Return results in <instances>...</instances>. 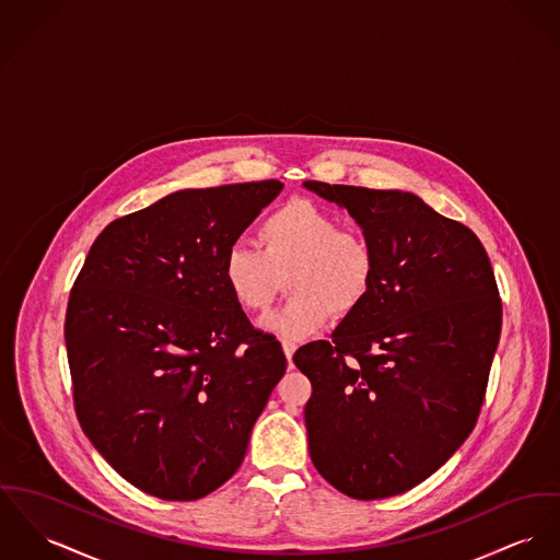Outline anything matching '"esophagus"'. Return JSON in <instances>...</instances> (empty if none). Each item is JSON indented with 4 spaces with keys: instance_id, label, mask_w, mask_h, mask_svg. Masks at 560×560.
I'll return each instance as SVG.
<instances>
[{
    "instance_id": "esophagus-1",
    "label": "esophagus",
    "mask_w": 560,
    "mask_h": 560,
    "mask_svg": "<svg viewBox=\"0 0 560 560\" xmlns=\"http://www.w3.org/2000/svg\"><path fill=\"white\" fill-rule=\"evenodd\" d=\"M281 347H283V353H285L288 362L292 364V355H294V351L299 349V345L292 343V341H283V343H281Z\"/></svg>"
}]
</instances>
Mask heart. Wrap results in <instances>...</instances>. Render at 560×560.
Segmentation results:
<instances>
[{
  "label": "heart",
  "mask_w": 560,
  "mask_h": 560,
  "mask_svg": "<svg viewBox=\"0 0 560 560\" xmlns=\"http://www.w3.org/2000/svg\"><path fill=\"white\" fill-rule=\"evenodd\" d=\"M259 249L232 245L221 277L232 301L247 313H264L277 299L283 277L292 294L261 328L301 341L324 328L332 313L351 315L375 279L371 241L341 228L339 217L311 200L294 198L258 225Z\"/></svg>",
  "instance_id": "heart-1"
}]
</instances>
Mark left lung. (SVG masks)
I'll use <instances>...</instances> for the list:
<instances>
[{
	"label": "left lung",
	"mask_w": 560,
	"mask_h": 560,
	"mask_svg": "<svg viewBox=\"0 0 560 560\" xmlns=\"http://www.w3.org/2000/svg\"><path fill=\"white\" fill-rule=\"evenodd\" d=\"M347 209L375 249V279L332 341L301 347L308 454L351 499L431 477L474 431L501 337V299L474 232L398 189L304 180Z\"/></svg>",
	"instance_id": "left-lung-1"
}]
</instances>
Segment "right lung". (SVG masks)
<instances>
[{"instance_id": "1", "label": "right lung", "mask_w": 560, "mask_h": 560, "mask_svg": "<svg viewBox=\"0 0 560 560\" xmlns=\"http://www.w3.org/2000/svg\"><path fill=\"white\" fill-rule=\"evenodd\" d=\"M283 183L183 189L108 223L70 292L74 409L131 486L196 501L241 467L288 360L221 277L225 252Z\"/></svg>"}]
</instances>
